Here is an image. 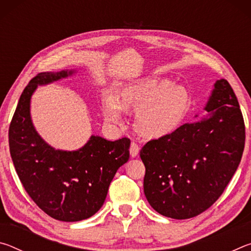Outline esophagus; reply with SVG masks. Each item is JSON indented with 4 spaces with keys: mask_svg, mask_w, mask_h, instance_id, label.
I'll use <instances>...</instances> for the list:
<instances>
[{
    "mask_svg": "<svg viewBox=\"0 0 251 251\" xmlns=\"http://www.w3.org/2000/svg\"><path fill=\"white\" fill-rule=\"evenodd\" d=\"M129 152L131 157H136L139 152V146L136 144L135 142H131L130 144V148H129Z\"/></svg>",
    "mask_w": 251,
    "mask_h": 251,
    "instance_id": "1",
    "label": "esophagus"
}]
</instances>
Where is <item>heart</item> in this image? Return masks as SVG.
Wrapping results in <instances>:
<instances>
[{
  "instance_id": "heart-1",
  "label": "heart",
  "mask_w": 251,
  "mask_h": 251,
  "mask_svg": "<svg viewBox=\"0 0 251 251\" xmlns=\"http://www.w3.org/2000/svg\"><path fill=\"white\" fill-rule=\"evenodd\" d=\"M189 94L184 86L168 80H154L126 87L122 101L113 94L103 99L105 120L118 126L126 123V110L137 112L136 127L144 136L158 138L179 125L189 108Z\"/></svg>"
}]
</instances>
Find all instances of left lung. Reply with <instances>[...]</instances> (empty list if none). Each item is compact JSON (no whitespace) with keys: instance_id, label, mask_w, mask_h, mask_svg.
I'll return each mask as SVG.
<instances>
[{"instance_id":"obj_1","label":"left lung","mask_w":251,"mask_h":251,"mask_svg":"<svg viewBox=\"0 0 251 251\" xmlns=\"http://www.w3.org/2000/svg\"><path fill=\"white\" fill-rule=\"evenodd\" d=\"M206 110L209 117L151 139L139 151L146 169L144 193L165 217L188 219L207 210L243 157L245 122L227 79L216 82Z\"/></svg>"}]
</instances>
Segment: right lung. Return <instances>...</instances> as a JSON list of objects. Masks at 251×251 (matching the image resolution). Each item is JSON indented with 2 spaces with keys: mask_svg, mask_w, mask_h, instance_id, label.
<instances>
[{
  "mask_svg": "<svg viewBox=\"0 0 251 251\" xmlns=\"http://www.w3.org/2000/svg\"><path fill=\"white\" fill-rule=\"evenodd\" d=\"M71 72L40 73L24 88L10 128L8 145L15 171L32 201L61 222H79L100 210L117 169L129 159L130 139L115 142L92 136L75 151H55L34 129L29 100L37 85L66 77Z\"/></svg>",
  "mask_w": 251,
  "mask_h": 251,
  "instance_id": "1",
  "label": "right lung"
}]
</instances>
